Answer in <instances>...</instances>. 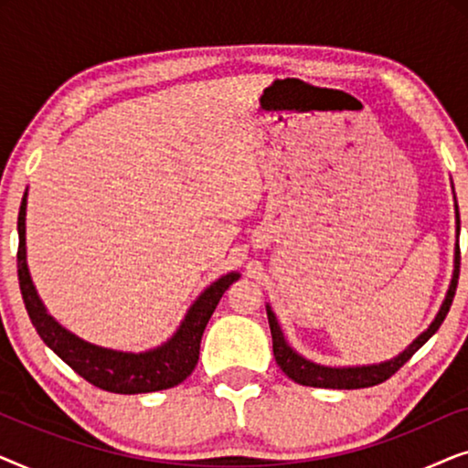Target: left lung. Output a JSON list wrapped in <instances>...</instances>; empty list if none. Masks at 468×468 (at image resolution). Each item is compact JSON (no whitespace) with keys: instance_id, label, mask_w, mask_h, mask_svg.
Instances as JSON below:
<instances>
[{"instance_id":"obj_1","label":"left lung","mask_w":468,"mask_h":468,"mask_svg":"<svg viewBox=\"0 0 468 468\" xmlns=\"http://www.w3.org/2000/svg\"><path fill=\"white\" fill-rule=\"evenodd\" d=\"M456 219L460 223V215H458V204H456ZM458 277H460V247H456V260H453V279L450 290H447L445 303L441 306L439 315L434 317V322L431 324L424 335H420L415 341L409 345V347L402 351L399 357L394 360L383 362V364H373V367H356V368H330V367H319V364H313L309 360H304L303 356H298L290 345L285 343L283 332H281L277 317L271 311V306H266L268 313V324H271V335H272V351H274V360H277L279 368L290 377L292 381L300 383V386H311V388H328V389H360V388H370L377 386V383H383L389 379L394 373H399L400 367L411 360V356L418 351L421 345H424L428 338H431L434 332L441 328L443 319L450 313V306L453 303V296H456V287H458Z\"/></svg>"}]
</instances>
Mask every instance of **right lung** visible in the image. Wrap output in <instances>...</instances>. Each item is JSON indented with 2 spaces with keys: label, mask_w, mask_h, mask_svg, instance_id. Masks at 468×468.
Masks as SVG:
<instances>
[{
  "label": "right lung",
  "mask_w": 468,
  "mask_h": 468,
  "mask_svg": "<svg viewBox=\"0 0 468 468\" xmlns=\"http://www.w3.org/2000/svg\"><path fill=\"white\" fill-rule=\"evenodd\" d=\"M25 207L27 194L23 196L21 210H18V285H21L23 303L34 328L44 343L68 364L74 373L87 379L91 386L114 394H144L157 389L175 388L194 373L197 357H200V341L210 315L219 304L228 287L239 279L232 272L221 277L208 287L191 306L181 328L162 347L146 351V354H121V351L101 349L95 345L80 341L69 335L53 317L44 311L37 298L36 287L31 283L27 261H25Z\"/></svg>",
  "instance_id": "right-lung-1"
}]
</instances>
